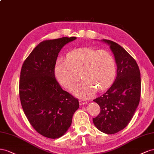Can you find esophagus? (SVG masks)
<instances>
[{
	"label": "esophagus",
	"mask_w": 154,
	"mask_h": 154,
	"mask_svg": "<svg viewBox=\"0 0 154 154\" xmlns=\"http://www.w3.org/2000/svg\"><path fill=\"white\" fill-rule=\"evenodd\" d=\"M79 103H80L81 105H84V104H86L87 103V102H86V100H81V99L79 100Z\"/></svg>",
	"instance_id": "obj_1"
}]
</instances>
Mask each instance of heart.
<instances>
[{"mask_svg": "<svg viewBox=\"0 0 154 154\" xmlns=\"http://www.w3.org/2000/svg\"><path fill=\"white\" fill-rule=\"evenodd\" d=\"M81 72L83 81L72 92L78 97L88 99L97 89L103 91L112 85L116 74L115 59L107 51L84 48L69 53L67 60L56 64V77L69 90L76 85Z\"/></svg>", "mask_w": 154, "mask_h": 154, "instance_id": "b5f03b06", "label": "heart"}]
</instances>
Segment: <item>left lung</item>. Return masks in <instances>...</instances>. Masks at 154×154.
<instances>
[{
  "label": "left lung",
  "mask_w": 154,
  "mask_h": 154,
  "mask_svg": "<svg viewBox=\"0 0 154 154\" xmlns=\"http://www.w3.org/2000/svg\"><path fill=\"white\" fill-rule=\"evenodd\" d=\"M117 64V77L112 86L94 99L100 108V113L93 119L94 125L106 134L117 133L128 125L137 109L140 97V73L135 59L123 48L106 39Z\"/></svg>",
  "instance_id": "8db88e82"
}]
</instances>
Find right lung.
Masks as SVG:
<instances>
[{"label":"right lung","mask_w":154,"mask_h":154,"mask_svg":"<svg viewBox=\"0 0 154 154\" xmlns=\"http://www.w3.org/2000/svg\"><path fill=\"white\" fill-rule=\"evenodd\" d=\"M77 37H62L39 43L20 71L19 95L25 115L38 134L50 139L62 137L71 126L78 99L62 89L55 77L60 50Z\"/></svg>","instance_id":"right-lung-1"}]
</instances>
